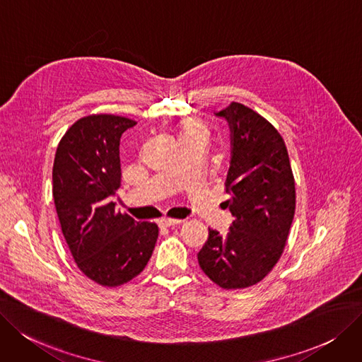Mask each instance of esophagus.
<instances>
[{
    "label": "esophagus",
    "mask_w": 362,
    "mask_h": 362,
    "mask_svg": "<svg viewBox=\"0 0 362 362\" xmlns=\"http://www.w3.org/2000/svg\"><path fill=\"white\" fill-rule=\"evenodd\" d=\"M180 223H181V220H177V218H162L160 220V224L163 227H172V226H177Z\"/></svg>",
    "instance_id": "obj_1"
}]
</instances>
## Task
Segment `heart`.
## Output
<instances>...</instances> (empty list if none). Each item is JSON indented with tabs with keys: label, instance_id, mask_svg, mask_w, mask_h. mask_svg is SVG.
I'll return each instance as SVG.
<instances>
[{
	"label": "heart",
	"instance_id": "obj_1",
	"mask_svg": "<svg viewBox=\"0 0 362 362\" xmlns=\"http://www.w3.org/2000/svg\"><path fill=\"white\" fill-rule=\"evenodd\" d=\"M206 134H208V129L200 120H187L185 123H182L180 129V138L196 136V135L206 136Z\"/></svg>",
	"mask_w": 362,
	"mask_h": 362
}]
</instances>
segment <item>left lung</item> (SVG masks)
<instances>
[{
  "instance_id": "8db88e82",
  "label": "left lung",
  "mask_w": 362,
  "mask_h": 362,
  "mask_svg": "<svg viewBox=\"0 0 362 362\" xmlns=\"http://www.w3.org/2000/svg\"><path fill=\"white\" fill-rule=\"evenodd\" d=\"M228 122L231 160L227 235L209 228L197 254L206 276L224 290L262 281L281 258L296 212V182L285 141L269 120L239 103L216 112Z\"/></svg>"
}]
</instances>
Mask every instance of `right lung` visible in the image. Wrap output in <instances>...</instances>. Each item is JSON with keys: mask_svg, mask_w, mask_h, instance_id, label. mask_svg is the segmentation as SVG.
<instances>
[{"mask_svg": "<svg viewBox=\"0 0 362 362\" xmlns=\"http://www.w3.org/2000/svg\"><path fill=\"white\" fill-rule=\"evenodd\" d=\"M135 120L92 114L72 124L57 146L53 199L64 238L78 269L103 286H119L144 270L158 236L156 223L115 211L120 138Z\"/></svg>", "mask_w": 362, "mask_h": 362, "instance_id": "right-lung-1", "label": "right lung"}]
</instances>
